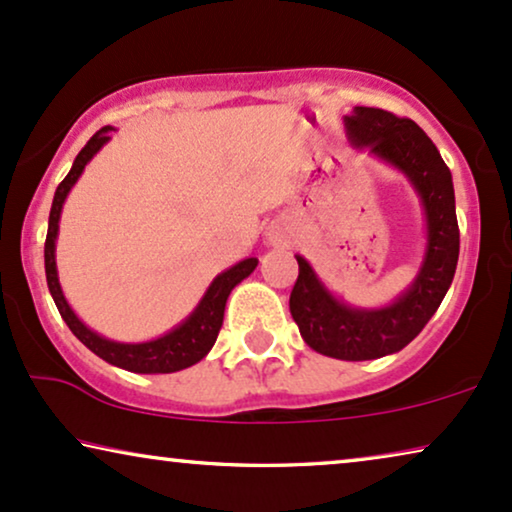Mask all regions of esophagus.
<instances>
[{
  "label": "esophagus",
  "mask_w": 512,
  "mask_h": 512,
  "mask_svg": "<svg viewBox=\"0 0 512 512\" xmlns=\"http://www.w3.org/2000/svg\"><path fill=\"white\" fill-rule=\"evenodd\" d=\"M265 240H268L270 247H284V244H289V237H286V233L279 226L270 228L268 233H265Z\"/></svg>",
  "instance_id": "34e87169"
}]
</instances>
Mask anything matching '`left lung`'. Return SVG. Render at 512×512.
Here are the masks:
<instances>
[{
  "instance_id": "8db88e82",
  "label": "left lung",
  "mask_w": 512,
  "mask_h": 512,
  "mask_svg": "<svg viewBox=\"0 0 512 512\" xmlns=\"http://www.w3.org/2000/svg\"><path fill=\"white\" fill-rule=\"evenodd\" d=\"M349 144L401 172L424 212V256L412 282L387 305L356 307L328 289L305 256L296 254L298 279L291 317L305 345L340 361H370L401 352L417 338L450 289L459 261V226L452 172L436 144L410 118L354 107L345 116Z\"/></svg>"
}]
</instances>
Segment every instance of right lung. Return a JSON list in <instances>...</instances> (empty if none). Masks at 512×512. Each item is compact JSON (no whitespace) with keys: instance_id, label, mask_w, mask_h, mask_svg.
<instances>
[{"instance_id":"obj_1","label":"right lung","mask_w":512,"mask_h":512,"mask_svg":"<svg viewBox=\"0 0 512 512\" xmlns=\"http://www.w3.org/2000/svg\"><path fill=\"white\" fill-rule=\"evenodd\" d=\"M111 125H104L102 130H97L93 137L88 139V144L79 151V156L74 158L72 170L62 184L55 188L51 216H48V235H46V247H44V263H46V282L48 291L55 300V307L65 319L76 338L86 345L90 352L100 356L111 366L130 370V373H142V375H158V373H177V370L191 368L193 363H198L209 354V349L214 347L216 335L221 331L223 324V312H226V303L230 291L235 289L242 279H247L251 272L256 270L258 258L249 256L242 258L240 263L230 265L223 272H219L212 279V284L207 286V291L202 293L198 305L193 307V312L186 319H181L177 326L170 331L158 335L153 340L144 342H118L111 338H104L93 328H88L79 319V314L72 310V305L67 303L65 293H62L60 277H58V263H55V242H58L60 233V214L62 205H65L69 191H72L76 181L86 170V165L100 153L104 146L109 144Z\"/></svg>"}]
</instances>
